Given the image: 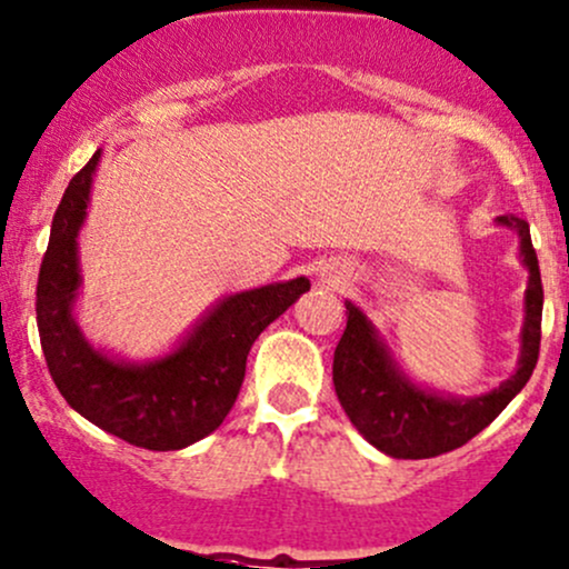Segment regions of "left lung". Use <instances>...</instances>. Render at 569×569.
I'll list each match as a JSON object with an SVG mask.
<instances>
[{"label": "left lung", "instance_id": "8db88e82", "mask_svg": "<svg viewBox=\"0 0 569 569\" xmlns=\"http://www.w3.org/2000/svg\"><path fill=\"white\" fill-rule=\"evenodd\" d=\"M497 227L518 234V256L529 280L523 291L521 353L513 376L478 397H451L418 386L402 372L389 346L359 305L346 302L348 323L335 348V391L342 410L370 446L395 459H429L465 446L483 432L508 402L527 386L540 353L542 283L529 223L516 216H497Z\"/></svg>", "mask_w": 569, "mask_h": 569}]
</instances>
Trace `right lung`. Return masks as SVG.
Returning <instances> with one entry per match:
<instances>
[{
  "instance_id": "add662e5",
  "label": "right lung",
  "mask_w": 569,
  "mask_h": 569,
  "mask_svg": "<svg viewBox=\"0 0 569 569\" xmlns=\"http://www.w3.org/2000/svg\"><path fill=\"white\" fill-rule=\"evenodd\" d=\"M102 151L91 156L56 208L37 280V329L56 389L72 410L104 432L148 451H180L216 432L232 410L256 337L305 291V274L218 299L174 342L148 361L110 356L86 340L74 321L83 274L78 237L91 202Z\"/></svg>"
}]
</instances>
